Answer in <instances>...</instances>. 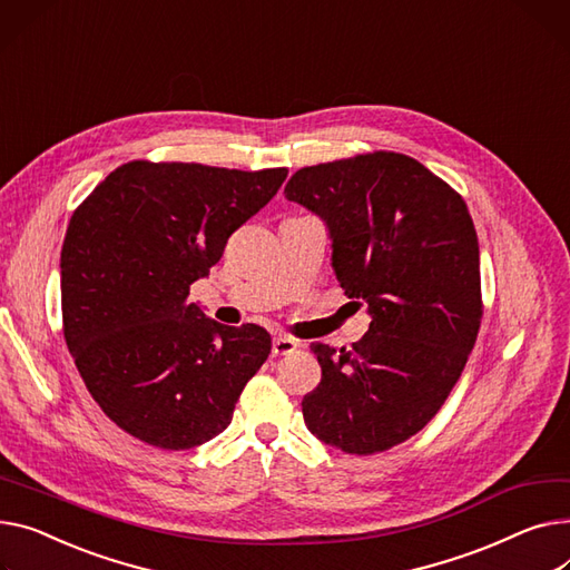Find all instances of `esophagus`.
Wrapping results in <instances>:
<instances>
[{"label": "esophagus", "instance_id": "esophagus-1", "mask_svg": "<svg viewBox=\"0 0 570 570\" xmlns=\"http://www.w3.org/2000/svg\"><path fill=\"white\" fill-rule=\"evenodd\" d=\"M297 341L295 338H291V336H275V341H273V357H282V355H291V353H295L297 351Z\"/></svg>", "mask_w": 570, "mask_h": 570}]
</instances>
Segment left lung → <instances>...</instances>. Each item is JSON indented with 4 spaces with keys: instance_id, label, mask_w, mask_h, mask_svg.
<instances>
[{
    "instance_id": "8db88e82",
    "label": "left lung",
    "mask_w": 570,
    "mask_h": 570,
    "mask_svg": "<svg viewBox=\"0 0 570 570\" xmlns=\"http://www.w3.org/2000/svg\"><path fill=\"white\" fill-rule=\"evenodd\" d=\"M288 202L332 238V268L371 325L351 348L314 344L323 377L302 399L325 444L368 456L420 433L446 401L479 334L481 273L463 197L392 150L302 167Z\"/></svg>"
}]
</instances>
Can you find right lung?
I'll return each instance as SVG.
<instances>
[{
    "mask_svg": "<svg viewBox=\"0 0 570 570\" xmlns=\"http://www.w3.org/2000/svg\"><path fill=\"white\" fill-rule=\"evenodd\" d=\"M288 169L132 160L72 213L61 247L66 346L109 420L158 449H193L232 424L271 334L210 321L189 286L268 204Z\"/></svg>",
    "mask_w": 570,
    "mask_h": 570,
    "instance_id": "1",
    "label": "right lung"
}]
</instances>
